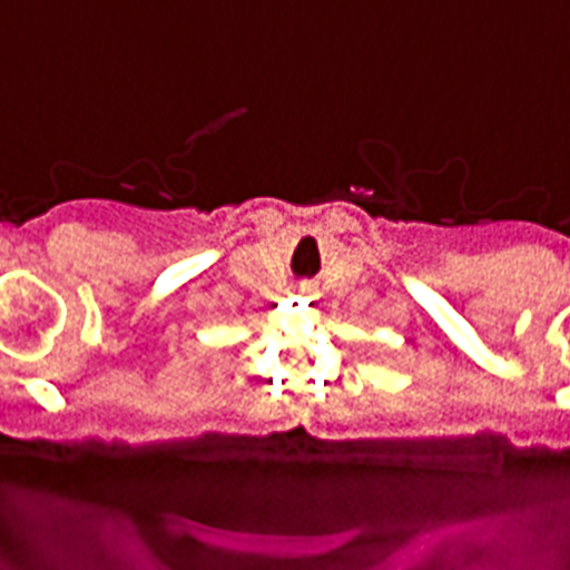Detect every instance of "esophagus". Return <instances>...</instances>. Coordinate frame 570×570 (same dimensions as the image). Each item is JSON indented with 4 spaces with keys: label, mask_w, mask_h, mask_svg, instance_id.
Wrapping results in <instances>:
<instances>
[{
    "label": "esophagus",
    "mask_w": 570,
    "mask_h": 570,
    "mask_svg": "<svg viewBox=\"0 0 570 570\" xmlns=\"http://www.w3.org/2000/svg\"><path fill=\"white\" fill-rule=\"evenodd\" d=\"M296 294L314 299V296H317V285H314V282H299V285H296Z\"/></svg>",
    "instance_id": "obj_1"
}]
</instances>
